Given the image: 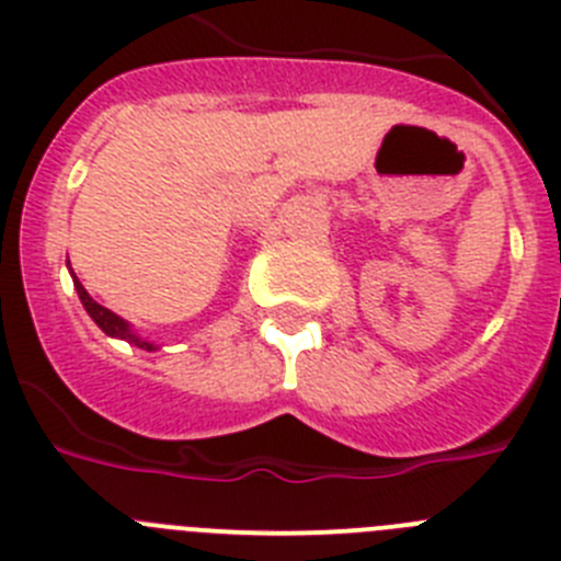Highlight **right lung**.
<instances>
[{
	"label": "right lung",
	"mask_w": 561,
	"mask_h": 561,
	"mask_svg": "<svg viewBox=\"0 0 561 561\" xmlns=\"http://www.w3.org/2000/svg\"><path fill=\"white\" fill-rule=\"evenodd\" d=\"M67 266H69V261H67ZM69 275H72V284H76V291H78V297H81L83 309H87V314L95 320V325L103 331V334L114 336V340H126L128 345H137V348H142V351L160 348L157 342H151V340H146V336L137 334V331L131 329V323H128V320H123L121 314H114V311L106 309V306L95 304V300L89 297V291L83 289L81 280L76 277V272L69 270Z\"/></svg>",
	"instance_id": "right-lung-1"
}]
</instances>
